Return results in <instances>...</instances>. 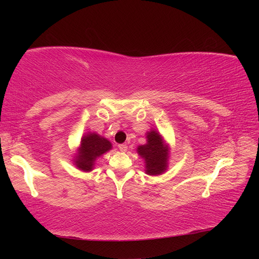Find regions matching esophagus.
<instances>
[{
  "mask_svg": "<svg viewBox=\"0 0 259 259\" xmlns=\"http://www.w3.org/2000/svg\"><path fill=\"white\" fill-rule=\"evenodd\" d=\"M117 147H119V149H120L121 151H126L127 150V146L125 145V144H120Z\"/></svg>",
  "mask_w": 259,
  "mask_h": 259,
  "instance_id": "1",
  "label": "esophagus"
}]
</instances>
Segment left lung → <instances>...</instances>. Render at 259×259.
Listing matches in <instances>:
<instances>
[{
    "label": "left lung",
    "instance_id": "1",
    "mask_svg": "<svg viewBox=\"0 0 259 259\" xmlns=\"http://www.w3.org/2000/svg\"><path fill=\"white\" fill-rule=\"evenodd\" d=\"M148 144L139 146L137 151L146 161V171L149 175H160L166 169L168 149L164 146L161 135L152 131L147 135Z\"/></svg>",
    "mask_w": 259,
    "mask_h": 259
}]
</instances>
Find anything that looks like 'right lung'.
Masks as SVG:
<instances>
[{
	"mask_svg": "<svg viewBox=\"0 0 259 259\" xmlns=\"http://www.w3.org/2000/svg\"><path fill=\"white\" fill-rule=\"evenodd\" d=\"M111 144L108 139L100 137L97 134H88L81 140L79 154L75 158V165L84 171H90L93 168L96 158L109 151Z\"/></svg>",
	"mask_w": 259,
	"mask_h": 259,
	"instance_id": "add662e5",
	"label": "right lung"
}]
</instances>
